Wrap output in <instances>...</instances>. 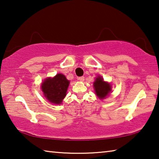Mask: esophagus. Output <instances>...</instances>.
I'll use <instances>...</instances> for the list:
<instances>
[{
	"mask_svg": "<svg viewBox=\"0 0 159 159\" xmlns=\"http://www.w3.org/2000/svg\"><path fill=\"white\" fill-rule=\"evenodd\" d=\"M84 79H85V78L83 76H80V77L78 78V80H80V81H84V80H85Z\"/></svg>",
	"mask_w": 159,
	"mask_h": 159,
	"instance_id": "34e87169",
	"label": "esophagus"
}]
</instances>
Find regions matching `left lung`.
Wrapping results in <instances>:
<instances>
[{
    "label": "left lung",
    "mask_w": 159,
    "mask_h": 159,
    "mask_svg": "<svg viewBox=\"0 0 159 159\" xmlns=\"http://www.w3.org/2000/svg\"><path fill=\"white\" fill-rule=\"evenodd\" d=\"M94 88H95V93L99 99L105 98L111 91V85L109 83L104 81V79L101 76L96 78L95 81L94 82Z\"/></svg>",
    "instance_id": "8db88e82"
}]
</instances>
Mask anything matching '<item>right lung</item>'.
<instances>
[{
    "mask_svg": "<svg viewBox=\"0 0 159 159\" xmlns=\"http://www.w3.org/2000/svg\"><path fill=\"white\" fill-rule=\"evenodd\" d=\"M69 85V81L65 76L58 74L52 79H45L41 85V89L49 102L59 104L66 96Z\"/></svg>",
    "mask_w": 159,
    "mask_h": 159,
    "instance_id": "1",
    "label": "right lung"
}]
</instances>
